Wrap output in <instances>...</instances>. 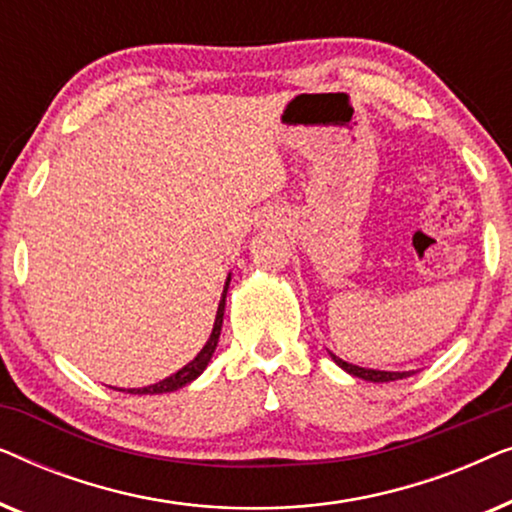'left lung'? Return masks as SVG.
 Listing matches in <instances>:
<instances>
[{
  "label": "left lung",
  "instance_id": "left-lung-1",
  "mask_svg": "<svg viewBox=\"0 0 512 512\" xmlns=\"http://www.w3.org/2000/svg\"><path fill=\"white\" fill-rule=\"evenodd\" d=\"M333 361L338 363L342 370H347L349 375L354 377H361V380L366 382H394V380H403V377H410L412 373H391V370H373V368H361V366H354V363H347L338 359V356L331 354Z\"/></svg>",
  "mask_w": 512,
  "mask_h": 512
}]
</instances>
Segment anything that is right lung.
<instances>
[{"label": "right lung", "mask_w": 512, "mask_h": 512, "mask_svg": "<svg viewBox=\"0 0 512 512\" xmlns=\"http://www.w3.org/2000/svg\"><path fill=\"white\" fill-rule=\"evenodd\" d=\"M228 284H230V275L226 279V286H223V296H221V303H219V310H216V319H214V328H212V335H209L207 345L200 349V354L195 356V359L184 366L177 373L165 377V380H160L156 384H149V387H142V389H128V394H167V391H177L181 387H186L188 382H193L195 377H200L202 370L207 368L209 359H212L216 345H219V335H221V326H223V310H226V293H228ZM123 391V389H121Z\"/></svg>", "instance_id": "obj_1"}]
</instances>
